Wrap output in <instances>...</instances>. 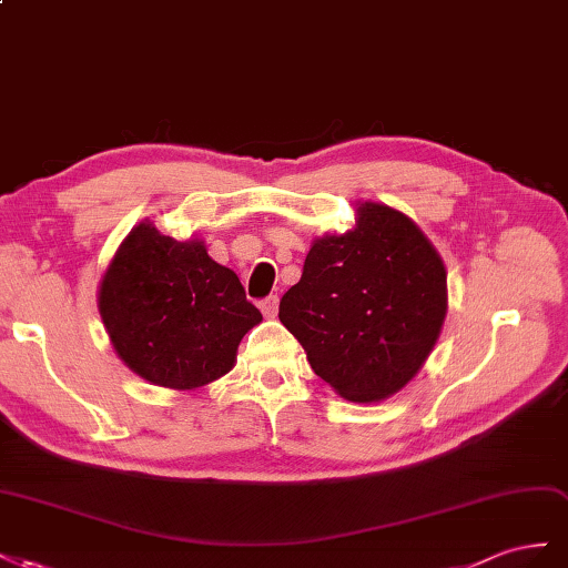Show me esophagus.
<instances>
[{
  "mask_svg": "<svg viewBox=\"0 0 568 568\" xmlns=\"http://www.w3.org/2000/svg\"><path fill=\"white\" fill-rule=\"evenodd\" d=\"M262 314L266 316V318H275L278 316V297L275 295H271V297H266V300H262Z\"/></svg>",
  "mask_w": 568,
  "mask_h": 568,
  "instance_id": "obj_1",
  "label": "esophagus"
}]
</instances>
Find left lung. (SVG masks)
Returning <instances> with one entry per match:
<instances>
[{
  "label": "left lung",
  "mask_w": 568,
  "mask_h": 568,
  "mask_svg": "<svg viewBox=\"0 0 568 568\" xmlns=\"http://www.w3.org/2000/svg\"><path fill=\"white\" fill-rule=\"evenodd\" d=\"M445 314L440 254L409 216L376 202L356 206L345 235L314 240L278 310L314 374L349 402L402 390L433 352Z\"/></svg>",
  "instance_id": "8db88e82"
}]
</instances>
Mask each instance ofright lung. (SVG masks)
Here are the masks:
<instances>
[{"label": "right lung", "mask_w": 568, "mask_h": 568, "mask_svg": "<svg viewBox=\"0 0 568 568\" xmlns=\"http://www.w3.org/2000/svg\"><path fill=\"white\" fill-rule=\"evenodd\" d=\"M97 306L125 366L171 390L229 374L240 339L262 323L235 271L216 264L202 240L161 235L152 221L121 242Z\"/></svg>", "instance_id": "1"}]
</instances>
